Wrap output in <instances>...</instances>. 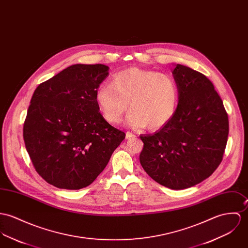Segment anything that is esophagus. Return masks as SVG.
<instances>
[{
    "label": "esophagus",
    "mask_w": 248,
    "mask_h": 248,
    "mask_svg": "<svg viewBox=\"0 0 248 248\" xmlns=\"http://www.w3.org/2000/svg\"><path fill=\"white\" fill-rule=\"evenodd\" d=\"M136 135L135 134H133V133H131V132H127L126 133V138L127 139H129V138H135Z\"/></svg>",
    "instance_id": "esophagus-1"
}]
</instances>
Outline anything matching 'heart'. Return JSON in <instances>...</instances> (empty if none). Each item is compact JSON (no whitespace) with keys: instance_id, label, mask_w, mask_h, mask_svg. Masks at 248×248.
Returning <instances> with one entry per match:
<instances>
[{"instance_id":"heart-1","label":"heart","mask_w":248,"mask_h":248,"mask_svg":"<svg viewBox=\"0 0 248 248\" xmlns=\"http://www.w3.org/2000/svg\"><path fill=\"white\" fill-rule=\"evenodd\" d=\"M178 95L176 81L170 75L132 67L116 73L112 83H102L96 90L95 100L111 123L121 121L130 102L132 110L127 116L130 127L158 130L174 115Z\"/></svg>"}]
</instances>
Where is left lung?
I'll list each match as a JSON object with an SVG mask.
<instances>
[{
	"mask_svg": "<svg viewBox=\"0 0 248 248\" xmlns=\"http://www.w3.org/2000/svg\"><path fill=\"white\" fill-rule=\"evenodd\" d=\"M178 105L170 121L152 135H140L142 168L171 189L193 186L208 178L223 160L228 115L212 82L202 73L177 64L172 71Z\"/></svg>",
	"mask_w": 248,
	"mask_h": 248,
	"instance_id": "1",
	"label": "left lung"
}]
</instances>
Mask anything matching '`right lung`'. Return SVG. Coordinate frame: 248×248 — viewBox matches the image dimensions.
I'll list each match as a JSON object with an SVG mask.
<instances>
[{
  "label": "right lung",
  "mask_w": 248,
  "mask_h": 248,
  "mask_svg": "<svg viewBox=\"0 0 248 248\" xmlns=\"http://www.w3.org/2000/svg\"><path fill=\"white\" fill-rule=\"evenodd\" d=\"M104 64H74L41 83L23 124L31 162L48 184L64 189L91 185L125 133L99 113L95 93L108 77Z\"/></svg>",
  "instance_id": "obj_1"
}]
</instances>
